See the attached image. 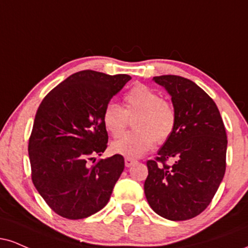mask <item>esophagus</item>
Listing matches in <instances>:
<instances>
[{
  "label": "esophagus",
  "instance_id": "1",
  "mask_svg": "<svg viewBox=\"0 0 248 248\" xmlns=\"http://www.w3.org/2000/svg\"><path fill=\"white\" fill-rule=\"evenodd\" d=\"M137 160L136 159H133V158H126L124 159V164H126L127 168H130V166H133L134 164H136Z\"/></svg>",
  "mask_w": 248,
  "mask_h": 248
}]
</instances>
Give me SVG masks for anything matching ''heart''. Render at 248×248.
Segmentation results:
<instances>
[{"label":"heart","instance_id":"heart-1","mask_svg":"<svg viewBox=\"0 0 248 248\" xmlns=\"http://www.w3.org/2000/svg\"><path fill=\"white\" fill-rule=\"evenodd\" d=\"M124 107L108 103L104 107V126L113 137L124 134L128 118L133 119L134 132L112 143V151L127 158L141 157L151 150L155 142L164 143L171 137L177 124V114L169 101L147 85L130 89L124 98Z\"/></svg>","mask_w":248,"mask_h":248}]
</instances>
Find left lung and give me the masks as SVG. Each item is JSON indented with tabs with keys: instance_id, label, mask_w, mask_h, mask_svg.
I'll list each match as a JSON object with an SVG mask.
<instances>
[{
	"instance_id": "left-lung-1",
	"label": "left lung",
	"mask_w": 248,
	"mask_h": 248,
	"mask_svg": "<svg viewBox=\"0 0 248 248\" xmlns=\"http://www.w3.org/2000/svg\"><path fill=\"white\" fill-rule=\"evenodd\" d=\"M153 80L171 95L177 124L156 160H148L145 198L164 218L190 219L209 205L224 178L225 127L215 101L192 80L175 75ZM168 159L175 160L172 167Z\"/></svg>"
}]
</instances>
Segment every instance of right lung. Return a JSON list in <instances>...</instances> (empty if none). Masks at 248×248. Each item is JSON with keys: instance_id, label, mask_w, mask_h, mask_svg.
<instances>
[{"instance_id": "add662e5", "label": "right lung", "mask_w": 248, "mask_h": 248, "mask_svg": "<svg viewBox=\"0 0 248 248\" xmlns=\"http://www.w3.org/2000/svg\"><path fill=\"white\" fill-rule=\"evenodd\" d=\"M132 79L83 70L64 79L39 106L29 141L32 181L60 216L82 219L103 209L124 169L121 155L88 160L106 150L104 107Z\"/></svg>"}]
</instances>
